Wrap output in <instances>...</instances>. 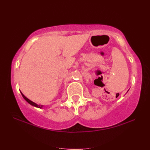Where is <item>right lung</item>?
Segmentation results:
<instances>
[{
    "mask_svg": "<svg viewBox=\"0 0 150 150\" xmlns=\"http://www.w3.org/2000/svg\"><path fill=\"white\" fill-rule=\"evenodd\" d=\"M21 94H22V97H23V98H24L25 100H26L28 103L29 104H30L31 105H32V106H35V107H37V108H42V105H40V104H36V103H33V102H32L31 100H30V99H28V98H27V97H26L24 96V95L22 93V92H21Z\"/></svg>",
    "mask_w": 150,
    "mask_h": 150,
    "instance_id": "obj_1",
    "label": "right lung"
}]
</instances>
